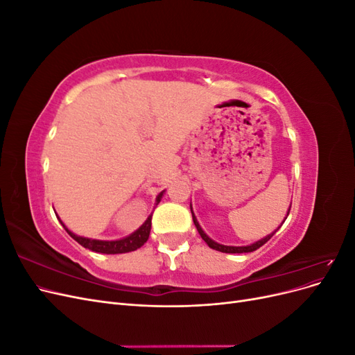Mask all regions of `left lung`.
<instances>
[{
	"mask_svg": "<svg viewBox=\"0 0 355 355\" xmlns=\"http://www.w3.org/2000/svg\"><path fill=\"white\" fill-rule=\"evenodd\" d=\"M290 206H292V204H290ZM288 211H290V207H288V210H287V214H286L284 220H286L287 216H288ZM191 213H192V220H194V225L197 227V231H198V234L201 235V239L207 243V245L210 247V249L219 250V252H222V253H249V252H254V250L259 249V247H262L268 240H271L272 235H274L278 230H280L282 225L284 223V220H283L280 227H278L275 231H272L271 234H268L266 237L261 239L259 241H256V243H253V244H249V245H225V244H219V243H216L214 240H211V239L209 237V235L202 231V228L200 227V223H198V220H197V218H196L194 211H192V204H191Z\"/></svg>",
	"mask_w": 355,
	"mask_h": 355,
	"instance_id": "1",
	"label": "left lung"
}]
</instances>
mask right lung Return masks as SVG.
Segmentation results:
<instances>
[{
  "mask_svg": "<svg viewBox=\"0 0 355 355\" xmlns=\"http://www.w3.org/2000/svg\"><path fill=\"white\" fill-rule=\"evenodd\" d=\"M164 191H161L159 194L157 196L155 204H158L163 198ZM58 216V214H56ZM59 222L62 223V227L67 230V232L71 235V237L80 243L85 249H89L92 252H98V253H106V254H116V253H127V252H133L137 250L139 247H142L149 237V232H151V219L153 214H149L146 218V220L141 225V228L136 230L133 234L127 235L124 239L120 240H94V239H87V237H81V235L73 234L72 231H69L67 228V225L60 220V218L58 216Z\"/></svg>",
  "mask_w": 355,
  "mask_h": 355,
  "instance_id": "1",
  "label": "right lung"
}]
</instances>
